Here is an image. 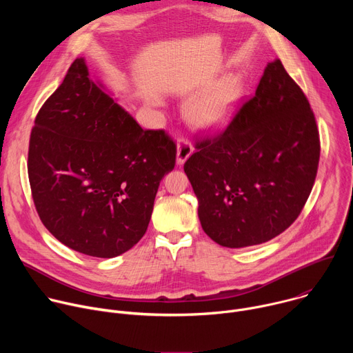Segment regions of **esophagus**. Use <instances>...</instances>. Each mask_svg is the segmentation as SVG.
Here are the masks:
<instances>
[{"label":"esophagus","instance_id":"obj_1","mask_svg":"<svg viewBox=\"0 0 353 353\" xmlns=\"http://www.w3.org/2000/svg\"><path fill=\"white\" fill-rule=\"evenodd\" d=\"M192 145L188 139L185 138H180L179 142H177V163L179 165H183L192 154Z\"/></svg>","mask_w":353,"mask_h":353}]
</instances>
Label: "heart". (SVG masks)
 <instances>
[{
  "label": "heart",
  "instance_id": "obj_1",
  "mask_svg": "<svg viewBox=\"0 0 353 353\" xmlns=\"http://www.w3.org/2000/svg\"><path fill=\"white\" fill-rule=\"evenodd\" d=\"M241 96L237 78H223L192 96L185 106L188 119L201 127H215L234 110Z\"/></svg>",
  "mask_w": 353,
  "mask_h": 353
}]
</instances>
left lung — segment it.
<instances>
[{
  "label": "left lung",
  "mask_w": 353,
  "mask_h": 353,
  "mask_svg": "<svg viewBox=\"0 0 353 353\" xmlns=\"http://www.w3.org/2000/svg\"><path fill=\"white\" fill-rule=\"evenodd\" d=\"M195 149L184 172L201 226L218 244L240 248L297 219L317 176L320 137L306 94L275 60L229 125Z\"/></svg>",
  "instance_id": "1"
}]
</instances>
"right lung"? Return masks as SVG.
Returning a JSON list of instances; mask_svg holds the SVG:
<instances>
[{"instance_id": "add662e5", "label": "right lung", "mask_w": 353, "mask_h": 353, "mask_svg": "<svg viewBox=\"0 0 353 353\" xmlns=\"http://www.w3.org/2000/svg\"><path fill=\"white\" fill-rule=\"evenodd\" d=\"M176 152L163 130H142L77 59L30 132L28 174L40 221L78 253H125L145 234Z\"/></svg>"}]
</instances>
